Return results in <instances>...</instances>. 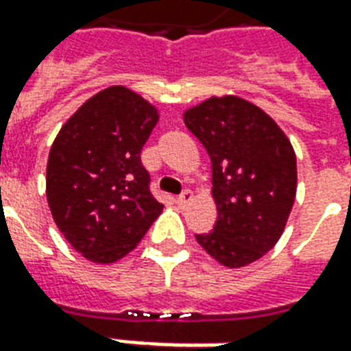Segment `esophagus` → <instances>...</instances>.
Masks as SVG:
<instances>
[{
	"label": "esophagus",
	"mask_w": 351,
	"mask_h": 351,
	"mask_svg": "<svg viewBox=\"0 0 351 351\" xmlns=\"http://www.w3.org/2000/svg\"><path fill=\"white\" fill-rule=\"evenodd\" d=\"M191 201H193V193H191L190 190H184L182 193H180V195L176 197V203H178L180 206L188 205V203H191Z\"/></svg>",
	"instance_id": "1"
}]
</instances>
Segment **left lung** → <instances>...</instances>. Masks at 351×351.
I'll list each match as a JSON object with an SVG mask.
<instances>
[{"label": "left lung", "mask_w": 351, "mask_h": 351, "mask_svg": "<svg viewBox=\"0 0 351 351\" xmlns=\"http://www.w3.org/2000/svg\"><path fill=\"white\" fill-rule=\"evenodd\" d=\"M184 123L208 152L218 210L197 243L228 269L258 261L278 243L293 208V146L263 108L239 95L201 101L184 110Z\"/></svg>", "instance_id": "left-lung-1"}]
</instances>
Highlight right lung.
<instances>
[{"label": "right lung", "instance_id": "1", "mask_svg": "<svg viewBox=\"0 0 351 351\" xmlns=\"http://www.w3.org/2000/svg\"><path fill=\"white\" fill-rule=\"evenodd\" d=\"M160 120L150 101L108 86L62 125L47 163V201L65 241L99 265L128 256L163 210L141 150Z\"/></svg>", "mask_w": 351, "mask_h": 351}]
</instances>
